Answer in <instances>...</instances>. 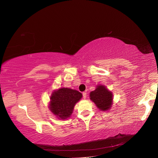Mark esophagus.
<instances>
[{
    "label": "esophagus",
    "instance_id": "esophagus-1",
    "mask_svg": "<svg viewBox=\"0 0 158 158\" xmlns=\"http://www.w3.org/2000/svg\"><path fill=\"white\" fill-rule=\"evenodd\" d=\"M83 98H86V97H87V92H83Z\"/></svg>",
    "mask_w": 158,
    "mask_h": 158
}]
</instances>
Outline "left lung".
Instances as JSON below:
<instances>
[{
  "label": "left lung",
  "mask_w": 158,
  "mask_h": 158,
  "mask_svg": "<svg viewBox=\"0 0 158 158\" xmlns=\"http://www.w3.org/2000/svg\"><path fill=\"white\" fill-rule=\"evenodd\" d=\"M90 97L99 109L105 111L111 107L112 94L102 85H98L94 91L91 92Z\"/></svg>",
  "instance_id": "8db88e82"
}]
</instances>
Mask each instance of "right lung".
Masks as SVG:
<instances>
[{
	"label": "right lung",
	"mask_w": 158,
	"mask_h": 158,
	"mask_svg": "<svg viewBox=\"0 0 158 158\" xmlns=\"http://www.w3.org/2000/svg\"><path fill=\"white\" fill-rule=\"evenodd\" d=\"M82 97L80 92L69 88H61L52 94L50 110L59 118L66 119L73 112L74 106Z\"/></svg>",
	"instance_id": "right-lung-1"
}]
</instances>
